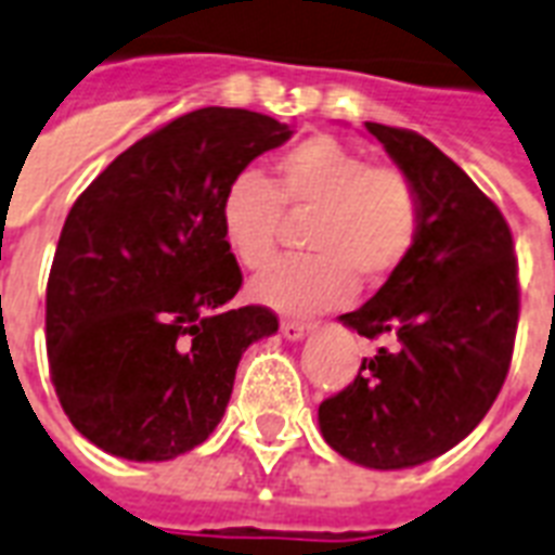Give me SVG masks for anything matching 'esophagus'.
Masks as SVG:
<instances>
[{
    "label": "esophagus",
    "mask_w": 555,
    "mask_h": 555,
    "mask_svg": "<svg viewBox=\"0 0 555 555\" xmlns=\"http://www.w3.org/2000/svg\"><path fill=\"white\" fill-rule=\"evenodd\" d=\"M309 330H312V324H307V321H295V318H283L281 321L283 338H289V341H298V338H304Z\"/></svg>",
    "instance_id": "obj_1"
}]
</instances>
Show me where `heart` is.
<instances>
[{
	"mask_svg": "<svg viewBox=\"0 0 555 555\" xmlns=\"http://www.w3.org/2000/svg\"><path fill=\"white\" fill-rule=\"evenodd\" d=\"M283 210L309 217L307 257L281 260L251 283L257 304L309 315L379 286L402 269L423 231V199L397 165H371L364 153L309 135L272 162V182L240 173L219 196V231L243 269H263L278 251Z\"/></svg>",
	"mask_w": 555,
	"mask_h": 555,
	"instance_id": "b5f03b06",
	"label": "heart"
}]
</instances>
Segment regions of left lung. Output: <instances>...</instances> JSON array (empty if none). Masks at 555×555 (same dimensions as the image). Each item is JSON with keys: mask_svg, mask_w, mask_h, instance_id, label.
I'll return each instance as SVG.
<instances>
[{"mask_svg": "<svg viewBox=\"0 0 555 555\" xmlns=\"http://www.w3.org/2000/svg\"><path fill=\"white\" fill-rule=\"evenodd\" d=\"M414 179L423 231L376 295L338 321L388 338L318 408L324 440L367 469H411L454 449L487 416L513 362L518 263L498 205L442 150L367 124Z\"/></svg>", "mask_w": 555, "mask_h": 555, "instance_id": "obj_1", "label": "left lung"}]
</instances>
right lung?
<instances>
[{
    "label": "right lung",
    "instance_id": "obj_1",
    "mask_svg": "<svg viewBox=\"0 0 555 555\" xmlns=\"http://www.w3.org/2000/svg\"><path fill=\"white\" fill-rule=\"evenodd\" d=\"M292 130L205 106L124 150L60 231L46 289L51 382L86 440L124 461H173L217 428L248 345L278 333L219 231V196Z\"/></svg>",
    "mask_w": 555,
    "mask_h": 555
}]
</instances>
